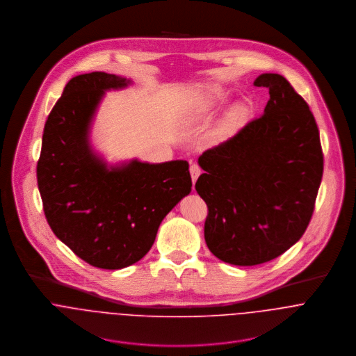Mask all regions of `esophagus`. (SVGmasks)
<instances>
[{"mask_svg":"<svg viewBox=\"0 0 356 356\" xmlns=\"http://www.w3.org/2000/svg\"><path fill=\"white\" fill-rule=\"evenodd\" d=\"M200 174H202V168H200L197 164H192V165H191V177H192L193 184L197 181V178L200 177Z\"/></svg>","mask_w":356,"mask_h":356,"instance_id":"34e87169","label":"esophagus"}]
</instances>
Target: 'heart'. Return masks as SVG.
Listing matches in <instances>:
<instances>
[{"instance_id":"1","label":"heart","mask_w":356,"mask_h":356,"mask_svg":"<svg viewBox=\"0 0 356 356\" xmlns=\"http://www.w3.org/2000/svg\"><path fill=\"white\" fill-rule=\"evenodd\" d=\"M223 100H225V92L219 86H212L205 93V104L209 105V106L216 105V104H219Z\"/></svg>"}]
</instances>
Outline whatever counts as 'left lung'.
Returning <instances> with one entry per match:
<instances>
[{
  "instance_id": "1",
  "label": "left lung",
  "mask_w": 356,
  "mask_h": 356,
  "mask_svg": "<svg viewBox=\"0 0 356 356\" xmlns=\"http://www.w3.org/2000/svg\"><path fill=\"white\" fill-rule=\"evenodd\" d=\"M264 113L199 157L196 191L208 207L204 238L225 263L254 266L288 251L305 234L323 174L319 130L307 102L280 74Z\"/></svg>"
}]
</instances>
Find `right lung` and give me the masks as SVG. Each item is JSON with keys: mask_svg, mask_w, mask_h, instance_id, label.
<instances>
[{"mask_svg": "<svg viewBox=\"0 0 356 356\" xmlns=\"http://www.w3.org/2000/svg\"><path fill=\"white\" fill-rule=\"evenodd\" d=\"M130 79L90 72L72 78L45 123L37 179L56 237L86 263L119 270L152 248L165 215L192 191L189 163L133 159L108 164L90 144L105 92Z\"/></svg>", "mask_w": 356, "mask_h": 356, "instance_id": "obj_1", "label": "right lung"}]
</instances>
